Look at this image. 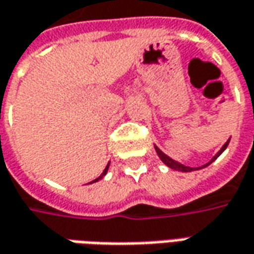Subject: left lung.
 <instances>
[{"instance_id": "8db88e82", "label": "left lung", "mask_w": 254, "mask_h": 254, "mask_svg": "<svg viewBox=\"0 0 254 254\" xmlns=\"http://www.w3.org/2000/svg\"><path fill=\"white\" fill-rule=\"evenodd\" d=\"M228 143H230V139L227 140L226 143H224V145H223V147L220 148V151L217 152V154H216V155H214V157L212 158V159H210V161H209L207 164L202 165V166H199V168H190V166H186V165H183V164H180V162H177V161H175V159H172L170 157H168L166 154H164V152H162L161 150H159V148H158L157 145H155V151H157L158 157L161 158V161H162V162H164L166 166H169L170 169L179 170V172H192V170H198V169H202V168H206L207 165H210L212 162H213V161H216V159H217V157H220V154H221V152L226 150L227 145H228Z\"/></svg>"}]
</instances>
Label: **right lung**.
Here are the masks:
<instances>
[{"label": "right lung", "mask_w": 254, "mask_h": 254, "mask_svg": "<svg viewBox=\"0 0 254 254\" xmlns=\"http://www.w3.org/2000/svg\"><path fill=\"white\" fill-rule=\"evenodd\" d=\"M109 166H110V162H109V164H107V166H106V169L103 170V173H102V175H100V176L97 177V179H95V180H93V182H90L89 184H92V183H96V182H99V180H100V179H103V177L106 176V173H107V170H109Z\"/></svg>", "instance_id": "1"}]
</instances>
